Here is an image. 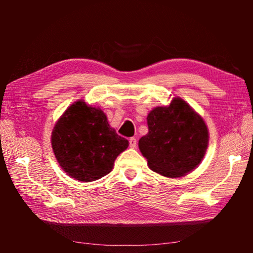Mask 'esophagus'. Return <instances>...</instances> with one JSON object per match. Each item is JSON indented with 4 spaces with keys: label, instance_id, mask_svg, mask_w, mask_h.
I'll return each instance as SVG.
<instances>
[{
    "label": "esophagus",
    "instance_id": "esophagus-1",
    "mask_svg": "<svg viewBox=\"0 0 253 253\" xmlns=\"http://www.w3.org/2000/svg\"><path fill=\"white\" fill-rule=\"evenodd\" d=\"M136 145H137V140H136L135 137H130V138H129V146L132 147V148H135Z\"/></svg>",
    "mask_w": 253,
    "mask_h": 253
}]
</instances>
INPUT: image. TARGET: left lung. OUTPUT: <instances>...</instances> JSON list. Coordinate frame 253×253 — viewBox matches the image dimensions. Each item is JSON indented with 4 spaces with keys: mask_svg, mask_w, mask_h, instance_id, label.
Instances as JSON below:
<instances>
[{
    "mask_svg": "<svg viewBox=\"0 0 253 253\" xmlns=\"http://www.w3.org/2000/svg\"><path fill=\"white\" fill-rule=\"evenodd\" d=\"M148 134L138 146L149 169L166 177L191 172L203 160L209 132L202 118L185 101L175 98L168 107H156L147 116Z\"/></svg>",
    "mask_w": 253,
    "mask_h": 253,
    "instance_id": "8db88e82",
    "label": "left lung"
}]
</instances>
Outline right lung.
<instances>
[{
  "mask_svg": "<svg viewBox=\"0 0 253 253\" xmlns=\"http://www.w3.org/2000/svg\"><path fill=\"white\" fill-rule=\"evenodd\" d=\"M55 158L69 176L92 182L110 173L128 140L109 126L100 109L78 100L55 124L51 137Z\"/></svg>",
  "mask_w": 253,
  "mask_h": 253,
  "instance_id": "add662e5",
  "label": "right lung"
}]
</instances>
